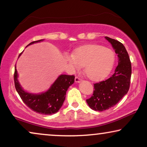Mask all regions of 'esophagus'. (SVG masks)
<instances>
[{
  "label": "esophagus",
  "instance_id": "esophagus-1",
  "mask_svg": "<svg viewBox=\"0 0 147 147\" xmlns=\"http://www.w3.org/2000/svg\"><path fill=\"white\" fill-rule=\"evenodd\" d=\"M81 82V79L79 77H78V76H76L75 78V82L76 83H80V82Z\"/></svg>",
  "mask_w": 147,
  "mask_h": 147
}]
</instances>
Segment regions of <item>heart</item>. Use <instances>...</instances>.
<instances>
[{
    "label": "heart",
    "instance_id": "obj_1",
    "mask_svg": "<svg viewBox=\"0 0 147 147\" xmlns=\"http://www.w3.org/2000/svg\"><path fill=\"white\" fill-rule=\"evenodd\" d=\"M66 60L74 71L84 66L89 79L94 81L106 77L113 67L115 54L112 49L99 45H86L78 48L73 55L66 56Z\"/></svg>",
    "mask_w": 147,
    "mask_h": 147
}]
</instances>
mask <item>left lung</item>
I'll use <instances>...</instances> for the list:
<instances>
[{
	"label": "left lung",
	"mask_w": 147,
	"mask_h": 147,
	"mask_svg": "<svg viewBox=\"0 0 147 147\" xmlns=\"http://www.w3.org/2000/svg\"><path fill=\"white\" fill-rule=\"evenodd\" d=\"M105 38L118 55V64L110 78L94 84L93 95L86 100L90 108L100 112L113 107L127 94L132 73L129 55L123 44L108 37Z\"/></svg>",
	"instance_id": "obj_1"
}]
</instances>
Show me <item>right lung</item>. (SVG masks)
Here are the masks:
<instances>
[{"instance_id": "add662e5", "label": "right lung", "mask_w": 147, "mask_h": 147, "mask_svg": "<svg viewBox=\"0 0 147 147\" xmlns=\"http://www.w3.org/2000/svg\"><path fill=\"white\" fill-rule=\"evenodd\" d=\"M42 41L43 39L33 41L28 45ZM21 53L19 54V56ZM17 78L18 74L15 66L14 82L16 90L20 97L24 103L32 110L45 115H51L59 111L65 100L66 92L69 86L74 83L75 79L74 76L60 75L47 92L34 94L23 90Z\"/></svg>"}]
</instances>
